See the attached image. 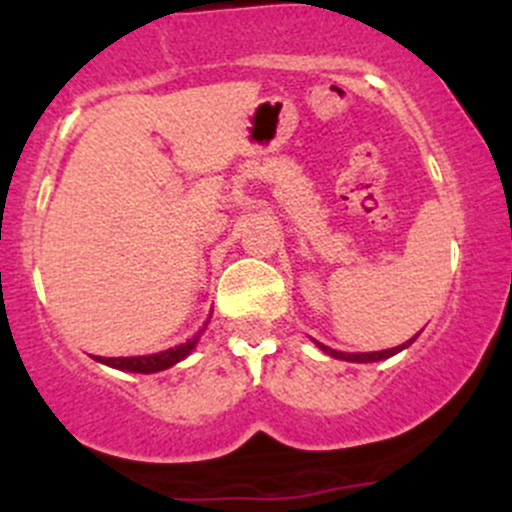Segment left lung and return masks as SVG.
I'll return each mask as SVG.
<instances>
[{
    "instance_id": "obj_1",
    "label": "left lung",
    "mask_w": 512,
    "mask_h": 512,
    "mask_svg": "<svg viewBox=\"0 0 512 512\" xmlns=\"http://www.w3.org/2000/svg\"><path fill=\"white\" fill-rule=\"evenodd\" d=\"M416 339V337H414ZM414 339H409V342L406 344H401V347H394V349H381V352H361V354H344V352H337V349H329V347H324V344H319V349H322V352H327L329 356H334V359H344V361H361V364H364V361H379V359H389V356H394L396 352H401V349H406L409 347L411 342H414Z\"/></svg>"
}]
</instances>
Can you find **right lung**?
Instances as JSON below:
<instances>
[{"label": "right lung", "mask_w": 512, "mask_h": 512, "mask_svg": "<svg viewBox=\"0 0 512 512\" xmlns=\"http://www.w3.org/2000/svg\"><path fill=\"white\" fill-rule=\"evenodd\" d=\"M200 332H203V329H200ZM200 332L193 334L188 342L178 344V347H173V349H165V352H158V354H148V356H98V361H101V364L113 366V369H121V371L153 374V371H163V369H168V366L178 364L180 359H185V356L193 352L195 344H198V339H200Z\"/></svg>", "instance_id": "add662e5"}]
</instances>
